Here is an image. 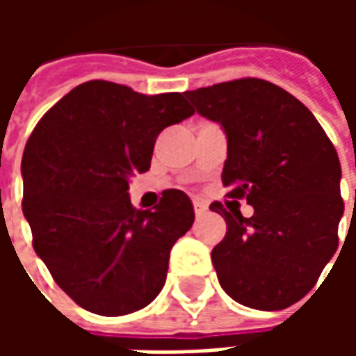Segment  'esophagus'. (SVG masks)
<instances>
[{
	"mask_svg": "<svg viewBox=\"0 0 356 356\" xmlns=\"http://www.w3.org/2000/svg\"><path fill=\"white\" fill-rule=\"evenodd\" d=\"M193 204H194V213H196L198 217L204 216V213L208 211V204H204L202 200H194Z\"/></svg>",
	"mask_w": 356,
	"mask_h": 356,
	"instance_id": "esophagus-1",
	"label": "esophagus"
}]
</instances>
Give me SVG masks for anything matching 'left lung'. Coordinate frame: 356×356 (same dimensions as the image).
Masks as SVG:
<instances>
[{
	"mask_svg": "<svg viewBox=\"0 0 356 356\" xmlns=\"http://www.w3.org/2000/svg\"><path fill=\"white\" fill-rule=\"evenodd\" d=\"M200 116L227 135L223 185L254 206L244 217L221 202L227 221L211 250L219 284L234 301L280 311L311 291L337 250L343 216L341 165L313 112L275 83L244 78L186 91Z\"/></svg>",
	"mask_w": 356,
	"mask_h": 356,
	"instance_id": "1",
	"label": "left lung"
}]
</instances>
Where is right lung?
Masks as SVG:
<instances>
[{
  "instance_id": "right-lung-1",
  "label": "right lung",
  "mask_w": 356,
  "mask_h": 356,
  "mask_svg": "<svg viewBox=\"0 0 356 356\" xmlns=\"http://www.w3.org/2000/svg\"><path fill=\"white\" fill-rule=\"evenodd\" d=\"M185 93L143 95L93 80L38 122L22 156V211L55 282L83 307L120 316L162 291L173 244L194 223L183 191L133 208L129 177L150 168L156 137L193 116Z\"/></svg>"
}]
</instances>
